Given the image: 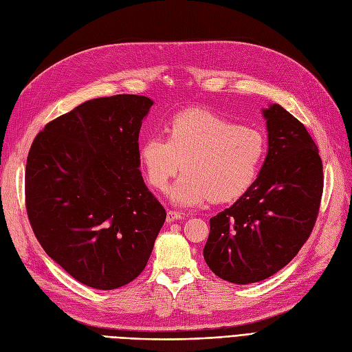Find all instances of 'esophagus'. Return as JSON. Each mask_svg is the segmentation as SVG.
I'll return each instance as SVG.
<instances>
[{"instance_id":"34e87169","label":"esophagus","mask_w":352,"mask_h":352,"mask_svg":"<svg viewBox=\"0 0 352 352\" xmlns=\"http://www.w3.org/2000/svg\"><path fill=\"white\" fill-rule=\"evenodd\" d=\"M182 218V214L176 212V211H167V215H166V221L167 223H173V221H177Z\"/></svg>"}]
</instances>
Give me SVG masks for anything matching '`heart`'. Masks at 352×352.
<instances>
[{"mask_svg":"<svg viewBox=\"0 0 352 352\" xmlns=\"http://www.w3.org/2000/svg\"><path fill=\"white\" fill-rule=\"evenodd\" d=\"M162 134L145 137L140 162L148 184L160 192L182 168L185 173L170 189L179 207H199L211 198L228 202L253 185L265 157L259 131L237 125L207 109H188L170 118Z\"/></svg>","mask_w":352,"mask_h":352,"instance_id":"heart-1","label":"heart"}]
</instances>
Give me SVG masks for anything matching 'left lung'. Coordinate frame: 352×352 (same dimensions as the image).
Returning <instances> with one entry per match:
<instances>
[{
    "instance_id": "1",
    "label": "left lung",
    "mask_w": 352,
    "mask_h": 352,
    "mask_svg": "<svg viewBox=\"0 0 352 352\" xmlns=\"http://www.w3.org/2000/svg\"><path fill=\"white\" fill-rule=\"evenodd\" d=\"M268 153L253 185L210 220L204 259L233 284L276 274L306 243L316 223L323 167L316 144L298 119L280 104L262 109Z\"/></svg>"
}]
</instances>
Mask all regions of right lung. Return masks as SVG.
<instances>
[{
    "mask_svg": "<svg viewBox=\"0 0 352 352\" xmlns=\"http://www.w3.org/2000/svg\"><path fill=\"white\" fill-rule=\"evenodd\" d=\"M153 104L135 94L87 100L47 124L30 147L26 210L34 236L91 288L135 280L164 224L140 170V129Z\"/></svg>",
    "mask_w": 352,
    "mask_h": 352,
    "instance_id": "add662e5",
    "label": "right lung"
}]
</instances>
